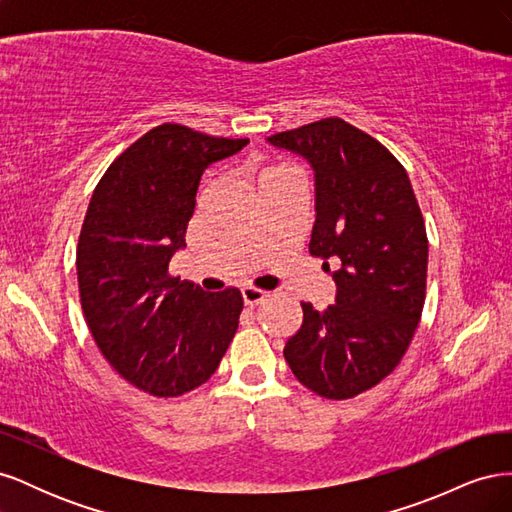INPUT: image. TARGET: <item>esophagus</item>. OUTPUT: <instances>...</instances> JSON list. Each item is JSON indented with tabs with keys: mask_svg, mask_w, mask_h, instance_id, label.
<instances>
[{
	"mask_svg": "<svg viewBox=\"0 0 512 512\" xmlns=\"http://www.w3.org/2000/svg\"><path fill=\"white\" fill-rule=\"evenodd\" d=\"M241 297H243V303H245V305L254 307V305H258L260 301H265V299L269 297V294H267L265 290H258V288H250V286H247V288L241 290Z\"/></svg>",
	"mask_w": 512,
	"mask_h": 512,
	"instance_id": "34e87169",
	"label": "esophagus"
}]
</instances>
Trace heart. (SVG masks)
I'll return each mask as SVG.
<instances>
[{"label": "heart", "instance_id": "1", "mask_svg": "<svg viewBox=\"0 0 512 512\" xmlns=\"http://www.w3.org/2000/svg\"><path fill=\"white\" fill-rule=\"evenodd\" d=\"M280 170H290V168H286V166H273V168H267L265 173L260 175V179H262V177H267V175H273V173H280Z\"/></svg>", "mask_w": 512, "mask_h": 512}]
</instances>
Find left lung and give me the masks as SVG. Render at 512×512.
<instances>
[{
	"label": "left lung",
	"instance_id": "obj_1",
	"mask_svg": "<svg viewBox=\"0 0 512 512\" xmlns=\"http://www.w3.org/2000/svg\"><path fill=\"white\" fill-rule=\"evenodd\" d=\"M314 170L309 254L335 282L324 312L301 303L303 324L284 348L297 380L327 399H350L384 380L421 320L427 235L408 173L376 138L329 117L269 136Z\"/></svg>",
	"mask_w": 512,
	"mask_h": 512
}]
</instances>
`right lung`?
<instances>
[{
    "label": "right lung",
    "mask_w": 512,
    "mask_h": 512,
    "mask_svg": "<svg viewBox=\"0 0 512 512\" xmlns=\"http://www.w3.org/2000/svg\"><path fill=\"white\" fill-rule=\"evenodd\" d=\"M247 138L162 123L108 166L76 250L81 305L104 359L138 389L177 397L207 382L239 327L241 292H205L168 275L185 247L205 170Z\"/></svg>",
    "instance_id": "1"
}]
</instances>
